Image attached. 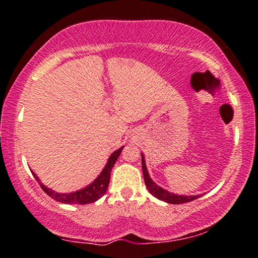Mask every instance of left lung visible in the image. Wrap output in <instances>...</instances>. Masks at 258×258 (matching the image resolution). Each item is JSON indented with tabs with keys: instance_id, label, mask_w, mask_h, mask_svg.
I'll return each instance as SVG.
<instances>
[{
	"instance_id": "8db88e82",
	"label": "left lung",
	"mask_w": 258,
	"mask_h": 258,
	"mask_svg": "<svg viewBox=\"0 0 258 258\" xmlns=\"http://www.w3.org/2000/svg\"><path fill=\"white\" fill-rule=\"evenodd\" d=\"M142 155V170H143V176H144V182H146V185L148 190L151 195L156 197V199L164 201V202L170 203V204H182V203H186L190 202V201H194L196 199H199L202 195H191V196H186V195H177V194L170 192L168 190H165L156 184L153 181V178L150 177L149 171H148L147 165H146V160H144V155Z\"/></svg>"
}]
</instances>
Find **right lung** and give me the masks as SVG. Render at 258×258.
I'll use <instances>...</instances> for the list:
<instances>
[{"label": "right lung", "mask_w": 258, "mask_h": 258, "mask_svg": "<svg viewBox=\"0 0 258 258\" xmlns=\"http://www.w3.org/2000/svg\"><path fill=\"white\" fill-rule=\"evenodd\" d=\"M124 148V146L119 148L116 151H114L110 156L108 158L107 164L104 165L103 170L101 171V174L97 176L96 178L94 179L90 184H88L84 188L76 190V191L73 192H68V194H61V192H55L54 190H51L48 186H45L43 183L40 181V178L37 177V175L31 170V174L35 177V179L38 182V184L41 185V188L43 191L54 199L57 202L64 203V204H89V203H94L96 202L97 200H100L102 196L107 192L109 182H110V172L111 169L114 167L116 161L119 155L122 153V149Z\"/></svg>", "instance_id": "obj_1"}]
</instances>
